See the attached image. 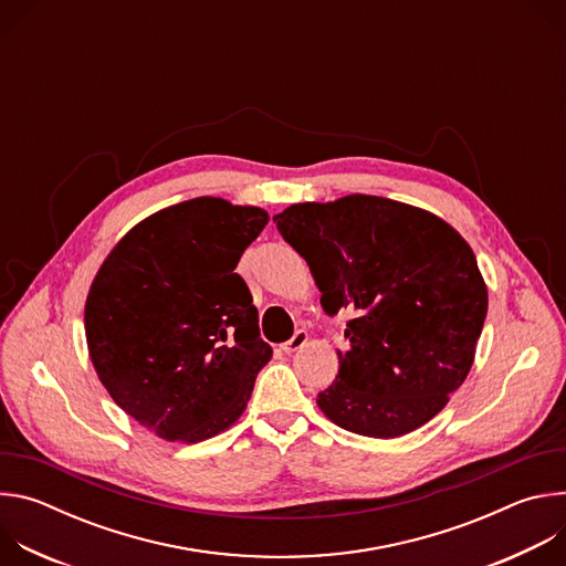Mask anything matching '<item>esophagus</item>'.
Listing matches in <instances>:
<instances>
[{"label": "esophagus", "mask_w": 566, "mask_h": 566, "mask_svg": "<svg viewBox=\"0 0 566 566\" xmlns=\"http://www.w3.org/2000/svg\"><path fill=\"white\" fill-rule=\"evenodd\" d=\"M306 340H308V334H306V329H297V332L291 336V340H286V343L282 345V349H284L286 354H293V352L302 349V347L306 345Z\"/></svg>", "instance_id": "esophagus-1"}]
</instances>
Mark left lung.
<instances>
[{"label": "left lung", "instance_id": "1", "mask_svg": "<svg viewBox=\"0 0 566 566\" xmlns=\"http://www.w3.org/2000/svg\"><path fill=\"white\" fill-rule=\"evenodd\" d=\"M273 221L306 260L325 313L354 311L319 410L374 439L437 417L472 367L489 311L465 239L426 210L369 195L295 203Z\"/></svg>", "mask_w": 566, "mask_h": 566}]
</instances>
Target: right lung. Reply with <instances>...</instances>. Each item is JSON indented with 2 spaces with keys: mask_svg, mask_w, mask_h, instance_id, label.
Wrapping results in <instances>:
<instances>
[{
  "mask_svg": "<svg viewBox=\"0 0 566 566\" xmlns=\"http://www.w3.org/2000/svg\"><path fill=\"white\" fill-rule=\"evenodd\" d=\"M266 223L262 208L190 199L134 226L101 266L85 304L92 363L158 437L197 443L232 426L271 360L234 273Z\"/></svg>",
  "mask_w": 566,
  "mask_h": 566,
  "instance_id": "obj_1",
  "label": "right lung"
}]
</instances>
